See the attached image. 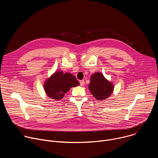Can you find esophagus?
I'll list each match as a JSON object with an SVG mask.
<instances>
[{
    "label": "esophagus",
    "instance_id": "obj_1",
    "mask_svg": "<svg viewBox=\"0 0 158 158\" xmlns=\"http://www.w3.org/2000/svg\"><path fill=\"white\" fill-rule=\"evenodd\" d=\"M85 84V81L84 80H82L80 81V85L81 86H84Z\"/></svg>",
    "mask_w": 158,
    "mask_h": 158
}]
</instances>
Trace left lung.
Masks as SVG:
<instances>
[{"instance_id": "1", "label": "left lung", "mask_w": 158, "mask_h": 158, "mask_svg": "<svg viewBox=\"0 0 158 158\" xmlns=\"http://www.w3.org/2000/svg\"><path fill=\"white\" fill-rule=\"evenodd\" d=\"M88 89L93 96L98 101L107 99L114 91V84L107 80L100 72L94 73L90 79Z\"/></svg>"}]
</instances>
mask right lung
I'll list each match as a JSON object with an SVG mask.
<instances>
[{
	"label": "right lung",
	"mask_w": 158,
	"mask_h": 158,
	"mask_svg": "<svg viewBox=\"0 0 158 158\" xmlns=\"http://www.w3.org/2000/svg\"><path fill=\"white\" fill-rule=\"evenodd\" d=\"M79 85V82L74 75L57 71L46 79L44 83V89L49 98L59 101L71 88Z\"/></svg>",
	"instance_id": "add662e5"
}]
</instances>
